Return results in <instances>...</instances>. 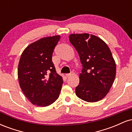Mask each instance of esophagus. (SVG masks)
Listing matches in <instances>:
<instances>
[{
  "label": "esophagus",
  "instance_id": "1",
  "mask_svg": "<svg viewBox=\"0 0 132 132\" xmlns=\"http://www.w3.org/2000/svg\"><path fill=\"white\" fill-rule=\"evenodd\" d=\"M71 75H72V72H71V73H68V74H66V76L67 77H69V76H71Z\"/></svg>",
  "mask_w": 132,
  "mask_h": 132
}]
</instances>
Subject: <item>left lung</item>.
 Here are the masks:
<instances>
[{
    "instance_id": "obj_1",
    "label": "left lung",
    "mask_w": 132,
    "mask_h": 132,
    "mask_svg": "<svg viewBox=\"0 0 132 132\" xmlns=\"http://www.w3.org/2000/svg\"><path fill=\"white\" fill-rule=\"evenodd\" d=\"M69 38L82 66L76 94L86 102H97L107 95L116 77V65L111 51L104 41L92 35L71 34Z\"/></svg>"
}]
</instances>
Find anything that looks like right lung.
<instances>
[{
    "mask_svg": "<svg viewBox=\"0 0 132 132\" xmlns=\"http://www.w3.org/2000/svg\"><path fill=\"white\" fill-rule=\"evenodd\" d=\"M60 36L43 38L30 44L21 55L18 78L23 92L34 105L46 107L59 97L63 78L52 61Z\"/></svg>",
    "mask_w": 132,
    "mask_h": 132,
    "instance_id": "right-lung-1",
    "label": "right lung"
}]
</instances>
